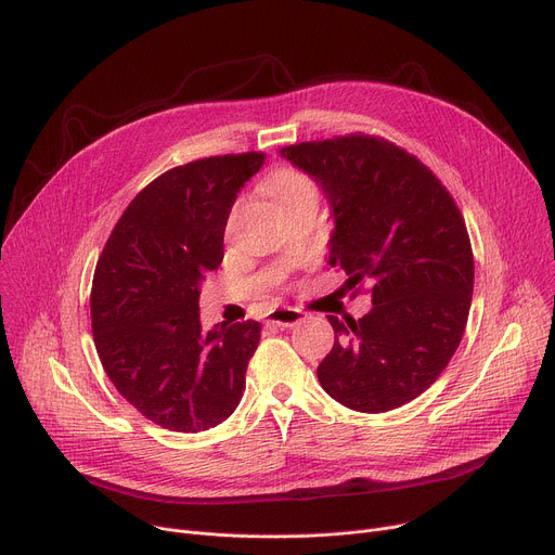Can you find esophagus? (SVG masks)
I'll use <instances>...</instances> for the list:
<instances>
[{"label":"esophagus","instance_id":"1","mask_svg":"<svg viewBox=\"0 0 555 555\" xmlns=\"http://www.w3.org/2000/svg\"><path fill=\"white\" fill-rule=\"evenodd\" d=\"M306 317H308V314H306L304 310H299V308H276V310L270 314L268 323L279 325V327H292V325H297V323L306 321Z\"/></svg>","mask_w":555,"mask_h":555}]
</instances>
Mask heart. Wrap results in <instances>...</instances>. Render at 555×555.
<instances>
[{"mask_svg":"<svg viewBox=\"0 0 555 555\" xmlns=\"http://www.w3.org/2000/svg\"><path fill=\"white\" fill-rule=\"evenodd\" d=\"M268 188L279 207L304 201V198H317L314 180L308 173H304L299 169H292V167H283V169L274 171L268 182Z\"/></svg>","mask_w":555,"mask_h":555,"instance_id":"heart-1","label":"heart"}]
</instances>
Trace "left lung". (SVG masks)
Returning <instances> with one entry per match:
<instances>
[{
    "instance_id": "obj_1",
    "label": "left lung",
    "mask_w": 555,
    "mask_h": 555,
    "mask_svg": "<svg viewBox=\"0 0 555 555\" xmlns=\"http://www.w3.org/2000/svg\"><path fill=\"white\" fill-rule=\"evenodd\" d=\"M335 214L332 268L352 297L367 285L373 310L327 317L335 346L319 363L323 390L359 413H386L420 397L455 354L473 297L464 216L441 180L395 142L350 133L283 146Z\"/></svg>"
}]
</instances>
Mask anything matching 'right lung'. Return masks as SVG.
<instances>
[{
	"instance_id": "1",
	"label": "right lung",
	"mask_w": 555,
	"mask_h": 555,
	"mask_svg": "<svg viewBox=\"0 0 555 555\" xmlns=\"http://www.w3.org/2000/svg\"><path fill=\"white\" fill-rule=\"evenodd\" d=\"M263 152L173 167L129 203L93 274L91 325L104 373L146 420L176 433L225 422L245 390L261 323L201 327V283Z\"/></svg>"
}]
</instances>
